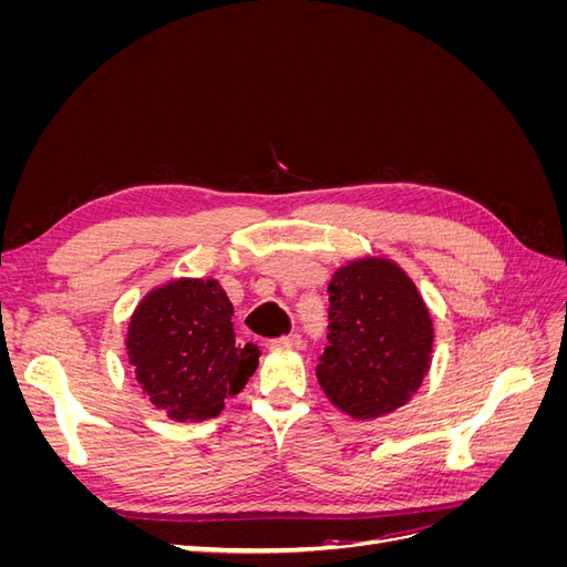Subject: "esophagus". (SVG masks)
<instances>
[{
	"mask_svg": "<svg viewBox=\"0 0 567 567\" xmlns=\"http://www.w3.org/2000/svg\"><path fill=\"white\" fill-rule=\"evenodd\" d=\"M269 342H271V348H298L300 346V336L298 333H288V336H281V338H274Z\"/></svg>",
	"mask_w": 567,
	"mask_h": 567,
	"instance_id": "34e87169",
	"label": "esophagus"
}]
</instances>
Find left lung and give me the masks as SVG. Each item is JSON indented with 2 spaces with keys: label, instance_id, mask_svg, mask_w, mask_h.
Listing matches in <instances>:
<instances>
[{
  "label": "left lung",
  "instance_id": "1",
  "mask_svg": "<svg viewBox=\"0 0 567 567\" xmlns=\"http://www.w3.org/2000/svg\"><path fill=\"white\" fill-rule=\"evenodd\" d=\"M331 346L319 354L326 398L354 421L411 402L433 362V319L414 279L383 255L340 265L329 281Z\"/></svg>",
  "mask_w": 567,
  "mask_h": 567
}]
</instances>
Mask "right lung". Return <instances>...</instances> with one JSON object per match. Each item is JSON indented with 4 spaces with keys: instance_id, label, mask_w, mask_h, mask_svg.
I'll use <instances>...</instances> for the list:
<instances>
[{
    "instance_id": "1",
    "label": "right lung",
    "mask_w": 567,
    "mask_h": 567,
    "mask_svg": "<svg viewBox=\"0 0 567 567\" xmlns=\"http://www.w3.org/2000/svg\"><path fill=\"white\" fill-rule=\"evenodd\" d=\"M231 315L213 277L169 279L136 302L125 336L127 362L167 419H215L255 373L262 352L255 342H236Z\"/></svg>"
}]
</instances>
